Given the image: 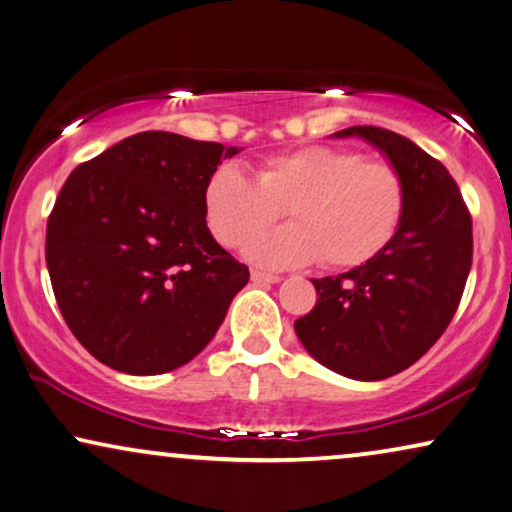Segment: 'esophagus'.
I'll use <instances>...</instances> for the list:
<instances>
[{
	"label": "esophagus",
	"mask_w": 512,
	"mask_h": 512,
	"mask_svg": "<svg viewBox=\"0 0 512 512\" xmlns=\"http://www.w3.org/2000/svg\"><path fill=\"white\" fill-rule=\"evenodd\" d=\"M250 278H252V283H255V286H271V283H278L281 281V276H276V274H267V271H252L250 274Z\"/></svg>",
	"instance_id": "obj_1"
}]
</instances>
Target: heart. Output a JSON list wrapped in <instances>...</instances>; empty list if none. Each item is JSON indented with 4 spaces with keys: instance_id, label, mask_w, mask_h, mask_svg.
Masks as SVG:
<instances>
[{
    "instance_id": "1",
    "label": "heart",
    "mask_w": 512,
    "mask_h": 512,
    "mask_svg": "<svg viewBox=\"0 0 512 512\" xmlns=\"http://www.w3.org/2000/svg\"><path fill=\"white\" fill-rule=\"evenodd\" d=\"M404 179L390 163L349 148L307 146L264 160L252 179L236 163L205 181L203 208L222 245L238 248L287 208L291 224L253 239L245 255L262 267H359L390 243L404 215Z\"/></svg>"
}]
</instances>
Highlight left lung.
Segmentation results:
<instances>
[{
	"label": "left lung",
	"instance_id": "8db88e82",
	"mask_svg": "<svg viewBox=\"0 0 512 512\" xmlns=\"http://www.w3.org/2000/svg\"><path fill=\"white\" fill-rule=\"evenodd\" d=\"M333 137H359L385 155L404 179V215L361 267L312 278L319 300L295 333L321 366L373 383L416 364L454 319L472 264V219L449 170L411 139L371 125Z\"/></svg>",
	"mask_w": 512,
	"mask_h": 512
}]
</instances>
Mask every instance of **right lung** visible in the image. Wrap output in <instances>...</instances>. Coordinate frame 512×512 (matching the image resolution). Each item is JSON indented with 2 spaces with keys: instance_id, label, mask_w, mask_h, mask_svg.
<instances>
[{
  "instance_id": "1",
  "label": "right lung",
  "mask_w": 512,
  "mask_h": 512,
  "mask_svg": "<svg viewBox=\"0 0 512 512\" xmlns=\"http://www.w3.org/2000/svg\"><path fill=\"white\" fill-rule=\"evenodd\" d=\"M238 146L139 132L82 163L47 222V269L80 345L129 375L208 347L250 271L212 238L205 181Z\"/></svg>"
}]
</instances>
